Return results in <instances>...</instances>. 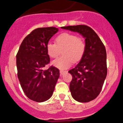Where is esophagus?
<instances>
[{
  "mask_svg": "<svg viewBox=\"0 0 123 123\" xmlns=\"http://www.w3.org/2000/svg\"><path fill=\"white\" fill-rule=\"evenodd\" d=\"M67 73V71H64V70H60V74L61 75L64 74L65 73Z\"/></svg>",
  "mask_w": 123,
  "mask_h": 123,
  "instance_id": "esophagus-1",
  "label": "esophagus"
}]
</instances>
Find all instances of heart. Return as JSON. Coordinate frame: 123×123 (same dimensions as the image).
<instances>
[{"label": "heart", "mask_w": 123, "mask_h": 123, "mask_svg": "<svg viewBox=\"0 0 123 123\" xmlns=\"http://www.w3.org/2000/svg\"><path fill=\"white\" fill-rule=\"evenodd\" d=\"M86 45L82 38L70 33H63L56 37L55 44L49 42L46 45V51L49 56L55 58L62 50L63 56L53 61L52 65L61 70L71 66L73 61L80 60L84 55Z\"/></svg>", "instance_id": "obj_1"}]
</instances>
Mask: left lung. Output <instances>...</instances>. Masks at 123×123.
I'll use <instances>...</instances> for the list:
<instances>
[{
	"label": "left lung",
	"mask_w": 123,
	"mask_h": 123,
	"mask_svg": "<svg viewBox=\"0 0 123 123\" xmlns=\"http://www.w3.org/2000/svg\"><path fill=\"white\" fill-rule=\"evenodd\" d=\"M77 32L85 38L86 49L79 63L68 71L72 76L70 83L71 96L81 103L89 102L100 92L107 75L106 51L93 29L86 25L61 27Z\"/></svg>",
	"instance_id": "left-lung-1"
}]
</instances>
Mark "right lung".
Segmentation results:
<instances>
[{
	"label": "right lung",
	"instance_id": "add662e5",
	"mask_svg": "<svg viewBox=\"0 0 123 123\" xmlns=\"http://www.w3.org/2000/svg\"><path fill=\"white\" fill-rule=\"evenodd\" d=\"M58 32L55 27L34 30L25 37L16 56L17 76L21 88L29 99L43 102L53 95L59 77V70L51 66L45 70L50 62L46 45Z\"/></svg>",
	"mask_w": 123,
	"mask_h": 123
}]
</instances>
